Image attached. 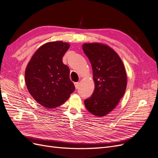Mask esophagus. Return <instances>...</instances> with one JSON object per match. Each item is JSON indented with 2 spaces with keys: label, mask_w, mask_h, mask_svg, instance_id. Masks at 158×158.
I'll use <instances>...</instances> for the list:
<instances>
[{
  "label": "esophagus",
  "mask_w": 158,
  "mask_h": 158,
  "mask_svg": "<svg viewBox=\"0 0 158 158\" xmlns=\"http://www.w3.org/2000/svg\"><path fill=\"white\" fill-rule=\"evenodd\" d=\"M74 85H75V89H77L79 88V82H75V83H74Z\"/></svg>",
  "instance_id": "1"
}]
</instances>
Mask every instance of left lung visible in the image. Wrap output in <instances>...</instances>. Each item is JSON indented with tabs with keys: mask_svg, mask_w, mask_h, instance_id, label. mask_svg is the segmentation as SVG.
<instances>
[{
	"mask_svg": "<svg viewBox=\"0 0 158 158\" xmlns=\"http://www.w3.org/2000/svg\"><path fill=\"white\" fill-rule=\"evenodd\" d=\"M83 49L92 68L95 89L85 100L89 111L96 116H106L123 97L127 86L126 69L120 57L106 44H83Z\"/></svg>",
	"mask_w": 158,
	"mask_h": 158,
	"instance_id": "obj_1",
	"label": "left lung"
}]
</instances>
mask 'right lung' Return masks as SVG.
Returning <instances> with one entry per match:
<instances>
[{"label":"right lung","instance_id":"1","mask_svg":"<svg viewBox=\"0 0 158 158\" xmlns=\"http://www.w3.org/2000/svg\"><path fill=\"white\" fill-rule=\"evenodd\" d=\"M69 44L62 41L48 42L35 52L25 73V83L31 95L43 107L61 106L75 90L69 78V68L62 57Z\"/></svg>","mask_w":158,"mask_h":158}]
</instances>
